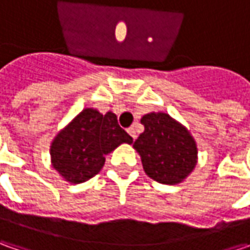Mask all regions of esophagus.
Instances as JSON below:
<instances>
[{
    "label": "esophagus",
    "instance_id": "obj_1",
    "mask_svg": "<svg viewBox=\"0 0 250 250\" xmlns=\"http://www.w3.org/2000/svg\"><path fill=\"white\" fill-rule=\"evenodd\" d=\"M128 133L132 136V139H136V128H135V126H130L129 129H128Z\"/></svg>",
    "mask_w": 250,
    "mask_h": 250
}]
</instances>
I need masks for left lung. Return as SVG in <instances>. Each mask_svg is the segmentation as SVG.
<instances>
[{"label":"left lung","instance_id":"obj_1","mask_svg":"<svg viewBox=\"0 0 250 250\" xmlns=\"http://www.w3.org/2000/svg\"><path fill=\"white\" fill-rule=\"evenodd\" d=\"M140 122L145 130L133 149L147 177L164 185L184 182L197 164V145L190 132L166 112L146 114Z\"/></svg>","mask_w":250,"mask_h":250}]
</instances>
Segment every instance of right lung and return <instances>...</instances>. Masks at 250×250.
<instances>
[{
	"label": "right lung",
	"instance_id": "1",
	"mask_svg": "<svg viewBox=\"0 0 250 250\" xmlns=\"http://www.w3.org/2000/svg\"><path fill=\"white\" fill-rule=\"evenodd\" d=\"M122 143L133 139L118 125L117 115L108 111L84 108L60 130L50 145L51 166L63 181L82 184L99 174L105 156Z\"/></svg>",
	"mask_w": 250,
	"mask_h": 250
}]
</instances>
